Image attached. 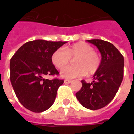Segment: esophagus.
<instances>
[{
  "instance_id": "1",
  "label": "esophagus",
  "mask_w": 134,
  "mask_h": 134,
  "mask_svg": "<svg viewBox=\"0 0 134 134\" xmlns=\"http://www.w3.org/2000/svg\"><path fill=\"white\" fill-rule=\"evenodd\" d=\"M71 83V80H64L65 84H69V83Z\"/></svg>"
}]
</instances>
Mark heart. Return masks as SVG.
I'll use <instances>...</instances> for the list:
<instances>
[{"label":"heart","instance_id":"obj_1","mask_svg":"<svg viewBox=\"0 0 134 134\" xmlns=\"http://www.w3.org/2000/svg\"><path fill=\"white\" fill-rule=\"evenodd\" d=\"M71 59H75L76 66L65 68ZM51 61L56 68L59 69L65 68L61 71L60 76L65 79L80 77L86 73L93 75L100 65V56L94 51L90 44L85 42L76 43L68 47L65 51L62 48L56 50L51 56Z\"/></svg>","mask_w":134,"mask_h":134}]
</instances>
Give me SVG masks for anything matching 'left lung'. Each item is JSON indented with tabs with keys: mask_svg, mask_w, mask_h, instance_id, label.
Masks as SVG:
<instances>
[{
	"mask_svg": "<svg viewBox=\"0 0 134 134\" xmlns=\"http://www.w3.org/2000/svg\"><path fill=\"white\" fill-rule=\"evenodd\" d=\"M87 42L99 50L100 65L91 83L81 81L82 87L76 93V98L84 107L95 110L107 105L115 97L123 80L124 57L110 42L101 39Z\"/></svg>",
	"mask_w": 134,
	"mask_h": 134,
	"instance_id": "8db88e82",
	"label": "left lung"
}]
</instances>
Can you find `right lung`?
<instances>
[{
    "instance_id": "right-lung-1",
    "label": "right lung",
    "mask_w": 134,
    "mask_h": 134,
    "mask_svg": "<svg viewBox=\"0 0 134 134\" xmlns=\"http://www.w3.org/2000/svg\"><path fill=\"white\" fill-rule=\"evenodd\" d=\"M66 42L36 39L24 44L10 59V80L18 100L29 110L42 113L54 104L63 80L46 79L59 75L51 56Z\"/></svg>"
}]
</instances>
